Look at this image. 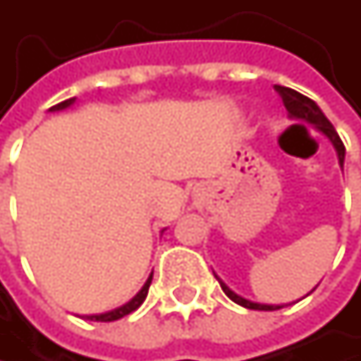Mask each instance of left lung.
I'll return each mask as SVG.
<instances>
[{"mask_svg":"<svg viewBox=\"0 0 361 361\" xmlns=\"http://www.w3.org/2000/svg\"><path fill=\"white\" fill-rule=\"evenodd\" d=\"M276 92L280 94V98H282L284 106H286L288 114H290L293 118H303V121H307V123L316 125V127L324 133L326 137L332 142V146H334V150H336V154H338V165L343 167V161H345V146H343V142H341V137H338L336 129L332 127V123L326 118L324 112L320 110V106H318L314 100H310L307 96H303V94H299V92L290 90V87L276 85ZM219 284H221V290H224V293H226L234 303H238V305H243V307H247V310L276 312V310H280V307H282V305H263V303H252V301H249V299H243L240 295H236L234 290H230L221 280H219Z\"/></svg>","mask_w":361,"mask_h":361,"instance_id":"left-lung-1","label":"left lung"}]
</instances>
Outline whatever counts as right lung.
Wrapping results in <instances>:
<instances>
[{
    "label": "right lung",
    "instance_id": "1",
    "mask_svg": "<svg viewBox=\"0 0 361 361\" xmlns=\"http://www.w3.org/2000/svg\"><path fill=\"white\" fill-rule=\"evenodd\" d=\"M73 102H75V98H68V100H64V102H60V104L51 106L49 110H64V109H68ZM150 282H152V274L148 276V280H146V284L142 286V290H140V293H137L129 303H125L123 307L112 310V312H106V314H100V316H85V318H87V320H94V322H114V320H118V318H123V316H127V314L135 312V310L144 303V299H146V295H148V288H150Z\"/></svg>",
    "mask_w": 361,
    "mask_h": 361
}]
</instances>
